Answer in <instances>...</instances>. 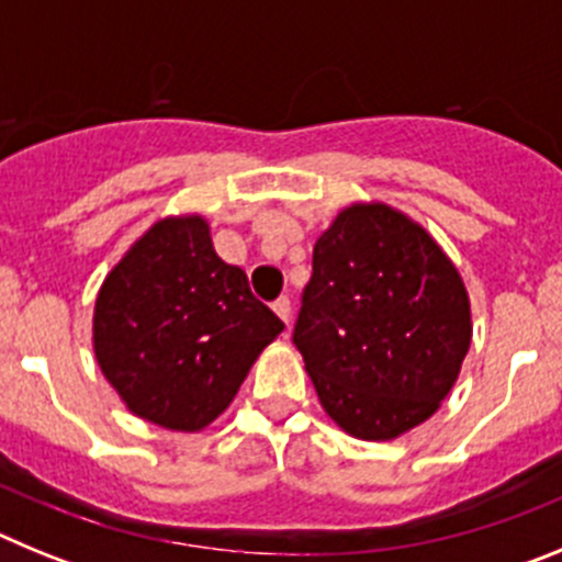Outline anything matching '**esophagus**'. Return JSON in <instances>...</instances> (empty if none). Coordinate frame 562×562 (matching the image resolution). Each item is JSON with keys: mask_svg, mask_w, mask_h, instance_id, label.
Returning a JSON list of instances; mask_svg holds the SVG:
<instances>
[{"mask_svg": "<svg viewBox=\"0 0 562 562\" xmlns=\"http://www.w3.org/2000/svg\"><path fill=\"white\" fill-rule=\"evenodd\" d=\"M272 310H276V315L284 321L286 326H290L292 321V304H290V297H278L276 304H272Z\"/></svg>", "mask_w": 562, "mask_h": 562, "instance_id": "1", "label": "esophagus"}]
</instances>
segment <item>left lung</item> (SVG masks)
<instances>
[{
    "mask_svg": "<svg viewBox=\"0 0 562 562\" xmlns=\"http://www.w3.org/2000/svg\"><path fill=\"white\" fill-rule=\"evenodd\" d=\"M326 416L362 441L428 422L473 340L470 295L441 245L385 202H351L315 241L295 324Z\"/></svg>",
    "mask_w": 562,
    "mask_h": 562,
    "instance_id": "obj_1",
    "label": "left lung"
}]
</instances>
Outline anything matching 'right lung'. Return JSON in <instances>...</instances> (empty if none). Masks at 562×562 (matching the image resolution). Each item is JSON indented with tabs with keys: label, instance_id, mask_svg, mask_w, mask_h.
Here are the masks:
<instances>
[{
	"label": "right lung",
	"instance_id": "1",
	"mask_svg": "<svg viewBox=\"0 0 562 562\" xmlns=\"http://www.w3.org/2000/svg\"><path fill=\"white\" fill-rule=\"evenodd\" d=\"M284 324L225 265L202 213L160 216L106 272L92 349L137 419L200 434L220 419Z\"/></svg>",
	"mask_w": 562,
	"mask_h": 562
}]
</instances>
